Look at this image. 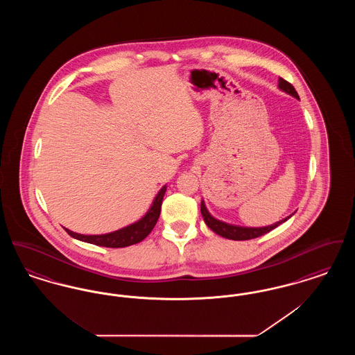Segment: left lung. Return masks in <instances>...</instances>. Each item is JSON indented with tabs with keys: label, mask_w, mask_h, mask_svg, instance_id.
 <instances>
[{
	"label": "left lung",
	"mask_w": 355,
	"mask_h": 355,
	"mask_svg": "<svg viewBox=\"0 0 355 355\" xmlns=\"http://www.w3.org/2000/svg\"><path fill=\"white\" fill-rule=\"evenodd\" d=\"M278 86L279 89H282L284 92H286L288 94H291L293 97L298 98L300 100V96L297 93V90L294 89V86L287 83L286 80L284 78H279L278 80ZM201 214H202L203 220L205 223L214 232L217 233L218 236H225L227 239H234V241H246V239H253L257 236H263L266 233L271 232L272 229H275L278 225H281L282 222L288 220L290 217H287L285 220H279L271 226H265V227H241V226H234V225H229V223H225L222 220H216L214 217L210 216V213L207 211L205 203L201 202Z\"/></svg>",
	"instance_id": "1"
}]
</instances>
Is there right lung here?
I'll return each instance as SVG.
<instances>
[{
  "label": "right lung",
  "mask_w": 355,
  "mask_h": 355,
  "mask_svg": "<svg viewBox=\"0 0 355 355\" xmlns=\"http://www.w3.org/2000/svg\"><path fill=\"white\" fill-rule=\"evenodd\" d=\"M165 191H166V186H164L159 190V193L154 198L152 207L149 209V211L146 213V216L144 218H141L133 225L119 229L117 232H113L109 234H101V236H84V234L73 233L68 229H65V230L69 236H73L76 239L84 241L87 243H93L97 246H103V248H126V246L135 245V243L141 242L142 239H145L152 233L153 227L155 226L157 220L159 218L161 205H162Z\"/></svg>",
  "instance_id": "obj_1"
}]
</instances>
